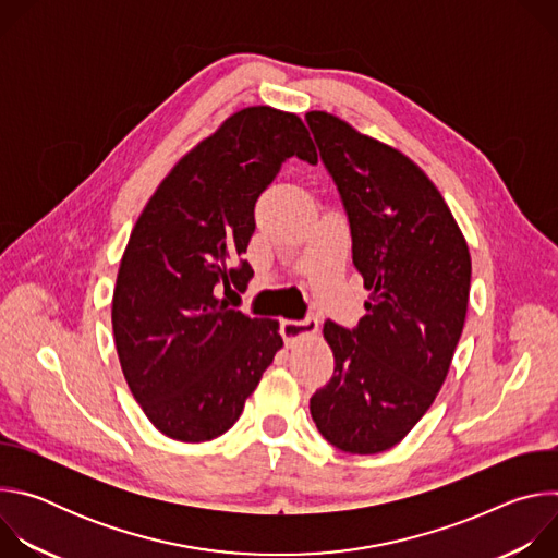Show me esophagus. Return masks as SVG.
Masks as SVG:
<instances>
[{
    "label": "esophagus",
    "instance_id": "esophagus-1",
    "mask_svg": "<svg viewBox=\"0 0 558 558\" xmlns=\"http://www.w3.org/2000/svg\"><path fill=\"white\" fill-rule=\"evenodd\" d=\"M280 331L287 344H295L298 340H304L317 333V320L313 315H306L304 320H284Z\"/></svg>",
    "mask_w": 558,
    "mask_h": 558
}]
</instances>
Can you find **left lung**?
<instances>
[{"mask_svg":"<svg viewBox=\"0 0 558 558\" xmlns=\"http://www.w3.org/2000/svg\"><path fill=\"white\" fill-rule=\"evenodd\" d=\"M306 123L371 291L355 329L325 323L336 368L308 411L336 448L375 454L413 430L448 375L465 323L470 254L439 190L409 156L327 112H308Z\"/></svg>","mask_w":558,"mask_h":558,"instance_id":"8db88e82","label":"left lung"}]
</instances>
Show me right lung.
Segmentation results:
<instances>
[{"mask_svg": "<svg viewBox=\"0 0 558 558\" xmlns=\"http://www.w3.org/2000/svg\"><path fill=\"white\" fill-rule=\"evenodd\" d=\"M291 156L317 163L295 114L235 112L181 158L130 233L112 298L114 344L134 400L172 439L227 433L282 347L276 320L229 308L218 293L254 276L241 256L256 201Z\"/></svg>", "mask_w": 558, "mask_h": 558, "instance_id": "obj_1", "label": "right lung"}]
</instances>
